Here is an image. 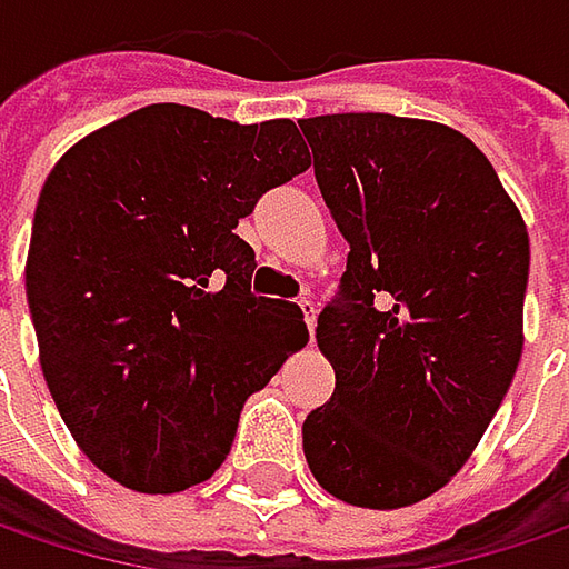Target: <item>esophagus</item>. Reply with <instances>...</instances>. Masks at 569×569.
I'll use <instances>...</instances> for the list:
<instances>
[{"label": "esophagus", "mask_w": 569, "mask_h": 569, "mask_svg": "<svg viewBox=\"0 0 569 569\" xmlns=\"http://www.w3.org/2000/svg\"><path fill=\"white\" fill-rule=\"evenodd\" d=\"M299 309H302V315H306L309 333H315V321H318V309H315V302H309V299H299Z\"/></svg>", "instance_id": "1"}]
</instances>
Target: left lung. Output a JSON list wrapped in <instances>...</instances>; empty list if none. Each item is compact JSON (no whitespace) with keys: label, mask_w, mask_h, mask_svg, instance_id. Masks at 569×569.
Segmentation results:
<instances>
[{"label":"left lung","mask_w":569,"mask_h":569,"mask_svg":"<svg viewBox=\"0 0 569 569\" xmlns=\"http://www.w3.org/2000/svg\"><path fill=\"white\" fill-rule=\"evenodd\" d=\"M350 241L318 315L333 395L302 423L315 481L366 509L442 490L478 449L522 357L529 232L481 149L395 113L299 120Z\"/></svg>","instance_id":"left-lung-1"}]
</instances>
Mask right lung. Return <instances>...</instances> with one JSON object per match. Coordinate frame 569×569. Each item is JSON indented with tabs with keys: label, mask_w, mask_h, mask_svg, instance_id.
Wrapping results in <instances>:
<instances>
[{
	"label": "right lung",
	"mask_w": 569,
	"mask_h": 569,
	"mask_svg": "<svg viewBox=\"0 0 569 569\" xmlns=\"http://www.w3.org/2000/svg\"><path fill=\"white\" fill-rule=\"evenodd\" d=\"M309 164L286 117L241 127L149 104L47 174L24 263L40 369L111 481L178 493L212 478L248 395L309 343L299 306L251 296L258 260L236 236Z\"/></svg>",
	"instance_id": "add662e5"
}]
</instances>
